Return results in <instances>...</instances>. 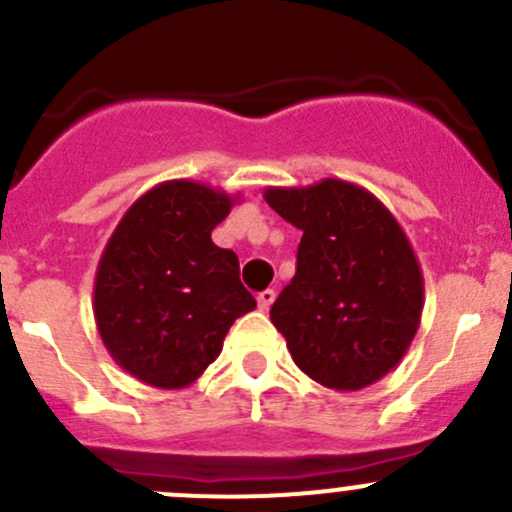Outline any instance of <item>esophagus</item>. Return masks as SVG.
<instances>
[{
  "label": "esophagus",
  "mask_w": 512,
  "mask_h": 512,
  "mask_svg": "<svg viewBox=\"0 0 512 512\" xmlns=\"http://www.w3.org/2000/svg\"><path fill=\"white\" fill-rule=\"evenodd\" d=\"M272 302H275V289H262V292L257 294V304H260L262 312H267V309L272 307Z\"/></svg>",
  "instance_id": "esophagus-1"
}]
</instances>
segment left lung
I'll return each instance as SVG.
<instances>
[{
	"label": "left lung",
	"mask_w": 512,
	"mask_h": 512,
	"mask_svg": "<svg viewBox=\"0 0 512 512\" xmlns=\"http://www.w3.org/2000/svg\"><path fill=\"white\" fill-rule=\"evenodd\" d=\"M265 200L302 230L297 272L270 309L294 364L334 391L376 384L421 324L423 275L406 232L376 195L339 178L267 188Z\"/></svg>",
	"instance_id": "obj_1"
}]
</instances>
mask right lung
Wrapping results in <instances>:
<instances>
[{
  "instance_id": "1",
  "label": "right lung",
  "mask_w": 512,
  "mask_h": 512,
  "mask_svg": "<svg viewBox=\"0 0 512 512\" xmlns=\"http://www.w3.org/2000/svg\"><path fill=\"white\" fill-rule=\"evenodd\" d=\"M237 195L195 180L143 193L103 247L94 317L123 371L156 389H185L218 359L232 322L257 307L240 262L213 242Z\"/></svg>"
}]
</instances>
